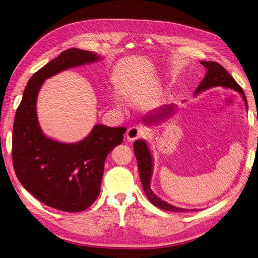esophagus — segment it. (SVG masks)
Masks as SVG:
<instances>
[{
    "instance_id": "obj_1",
    "label": "esophagus",
    "mask_w": 258,
    "mask_h": 258,
    "mask_svg": "<svg viewBox=\"0 0 258 258\" xmlns=\"http://www.w3.org/2000/svg\"><path fill=\"white\" fill-rule=\"evenodd\" d=\"M144 129L138 127V126H132L130 127L128 130H127V133H126V137H127V140L132 142V141H136L138 139H140L141 137L144 136Z\"/></svg>"
}]
</instances>
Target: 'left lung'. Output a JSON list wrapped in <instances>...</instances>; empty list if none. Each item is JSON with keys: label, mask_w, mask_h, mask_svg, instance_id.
<instances>
[{"label": "left lung", "mask_w": 258, "mask_h": 258, "mask_svg": "<svg viewBox=\"0 0 258 258\" xmlns=\"http://www.w3.org/2000/svg\"><path fill=\"white\" fill-rule=\"evenodd\" d=\"M201 63L207 68V73L204 80L201 82L198 89H196L195 93H199L201 91H204L206 89H209L212 87H217V86L218 87L230 88L239 92L242 95V99L244 103H246V106L248 105L246 95H244V92L242 91L241 87L222 65L215 62H204V60H202ZM171 109H172L171 106L163 108L162 111L159 113L149 116L148 120L154 121V122L158 121V119H162L163 116H166L168 113H170ZM145 121L147 122V120ZM133 148H134V154H136L138 165H139V172H140V177L143 183V188L147 195V198L149 199L150 203L153 204L155 207L161 208V209L166 211H171V212L189 211L188 209H181V208H177L165 203L164 201L157 198V196L152 192L150 188V179L152 175V157H151L149 147L146 144L145 141L139 140V141H136V143L133 144Z\"/></svg>", "instance_id": "left-lung-1"}]
</instances>
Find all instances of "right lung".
<instances>
[{
  "mask_svg": "<svg viewBox=\"0 0 258 258\" xmlns=\"http://www.w3.org/2000/svg\"><path fill=\"white\" fill-rule=\"evenodd\" d=\"M95 53L70 48L36 71L17 109L12 131V164L20 182L43 204L65 212L90 207L101 192L105 159L121 144L125 127L95 125L76 144L46 138L36 116V97L43 82L71 67L93 63Z\"/></svg>",
  "mask_w": 258,
  "mask_h": 258,
  "instance_id": "right-lung-1",
  "label": "right lung"
}]
</instances>
